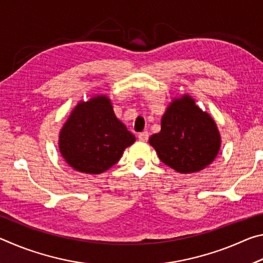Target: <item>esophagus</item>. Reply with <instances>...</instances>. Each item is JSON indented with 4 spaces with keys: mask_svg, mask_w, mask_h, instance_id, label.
<instances>
[{
    "mask_svg": "<svg viewBox=\"0 0 263 263\" xmlns=\"http://www.w3.org/2000/svg\"><path fill=\"white\" fill-rule=\"evenodd\" d=\"M138 139H139L140 141H147L148 140V132L147 131L140 132L139 135H138Z\"/></svg>",
    "mask_w": 263,
    "mask_h": 263,
    "instance_id": "esophagus-1",
    "label": "esophagus"
}]
</instances>
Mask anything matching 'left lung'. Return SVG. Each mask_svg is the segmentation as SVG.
I'll return each mask as SVG.
<instances>
[{
  "label": "left lung",
  "mask_w": 263,
  "mask_h": 263,
  "mask_svg": "<svg viewBox=\"0 0 263 263\" xmlns=\"http://www.w3.org/2000/svg\"><path fill=\"white\" fill-rule=\"evenodd\" d=\"M148 141L164 164L181 174H191L213 162L221 137L215 119L184 94L172 100L161 118V131Z\"/></svg>",
  "instance_id": "1"
}]
</instances>
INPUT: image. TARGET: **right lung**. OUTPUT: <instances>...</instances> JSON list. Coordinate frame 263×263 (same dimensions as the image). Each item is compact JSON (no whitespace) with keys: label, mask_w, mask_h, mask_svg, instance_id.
<instances>
[{"label":"right lung","mask_w":263,"mask_h":263,"mask_svg":"<svg viewBox=\"0 0 263 263\" xmlns=\"http://www.w3.org/2000/svg\"><path fill=\"white\" fill-rule=\"evenodd\" d=\"M136 137L116 117L111 100L95 95L75 105L59 133V151L70 167L101 174L119 161Z\"/></svg>","instance_id":"add662e5"}]
</instances>
